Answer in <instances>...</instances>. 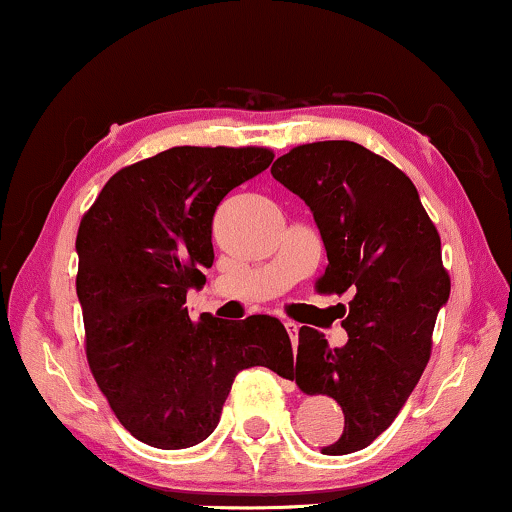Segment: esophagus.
I'll list each match as a JSON object with an SVG mask.
<instances>
[{"label":"esophagus","instance_id":"34e87169","mask_svg":"<svg viewBox=\"0 0 512 512\" xmlns=\"http://www.w3.org/2000/svg\"><path fill=\"white\" fill-rule=\"evenodd\" d=\"M284 328H286V333L291 335V340L296 342V338H298V324H293V321H284Z\"/></svg>","mask_w":512,"mask_h":512}]
</instances>
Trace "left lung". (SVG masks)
<instances>
[{
    "instance_id": "1",
    "label": "left lung",
    "mask_w": 512,
    "mask_h": 512,
    "mask_svg": "<svg viewBox=\"0 0 512 512\" xmlns=\"http://www.w3.org/2000/svg\"><path fill=\"white\" fill-rule=\"evenodd\" d=\"M270 172L317 223L328 258L317 289L354 291L342 319L345 345L331 349L324 333L303 326L291 375L305 394L340 403L345 429L321 447L340 457L373 443L417 387L450 277L415 184L366 146L303 144Z\"/></svg>"
}]
</instances>
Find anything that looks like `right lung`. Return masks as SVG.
Here are the masks:
<instances>
[{"mask_svg": "<svg viewBox=\"0 0 512 512\" xmlns=\"http://www.w3.org/2000/svg\"><path fill=\"white\" fill-rule=\"evenodd\" d=\"M272 158L254 146H174L116 172L81 219L76 296L90 370L118 422L158 450L202 443L240 370L293 375L277 317L193 321L186 307L214 263L216 207Z\"/></svg>", "mask_w": 512, "mask_h": 512, "instance_id": "right-lung-1", "label": "right lung"}]
</instances>
